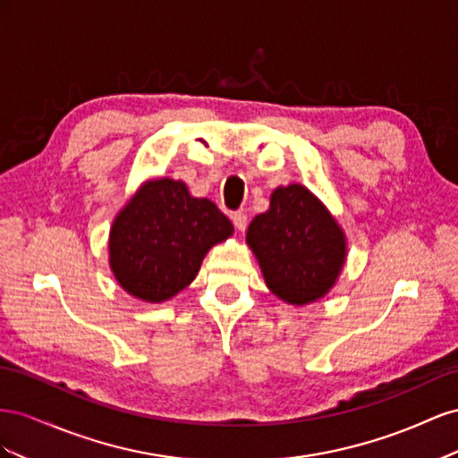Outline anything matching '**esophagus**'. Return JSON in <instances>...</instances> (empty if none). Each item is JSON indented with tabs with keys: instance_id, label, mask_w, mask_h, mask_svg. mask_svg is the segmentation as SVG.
<instances>
[{
	"instance_id": "1",
	"label": "esophagus",
	"mask_w": 458,
	"mask_h": 458,
	"mask_svg": "<svg viewBox=\"0 0 458 458\" xmlns=\"http://www.w3.org/2000/svg\"><path fill=\"white\" fill-rule=\"evenodd\" d=\"M232 222H233V226H236L238 232H243V230L247 228V216H245V213H242V211L232 215Z\"/></svg>"
}]
</instances>
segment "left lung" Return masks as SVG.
<instances>
[{"instance_id": "obj_1", "label": "left lung", "mask_w": 458, "mask_h": 458, "mask_svg": "<svg viewBox=\"0 0 458 458\" xmlns=\"http://www.w3.org/2000/svg\"><path fill=\"white\" fill-rule=\"evenodd\" d=\"M268 290L293 307L330 293L347 260V238L335 216L303 184L278 186L267 213L245 236Z\"/></svg>"}]
</instances>
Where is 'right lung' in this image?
I'll use <instances>...</instances> for the list:
<instances>
[{"mask_svg":"<svg viewBox=\"0 0 458 458\" xmlns=\"http://www.w3.org/2000/svg\"><path fill=\"white\" fill-rule=\"evenodd\" d=\"M232 233L211 199L193 198L182 180L149 178L113 218L109 267L128 295L163 303L195 280L208 250Z\"/></svg>","mask_w":458,"mask_h":458,"instance_id":"right-lung-1","label":"right lung"}]
</instances>
